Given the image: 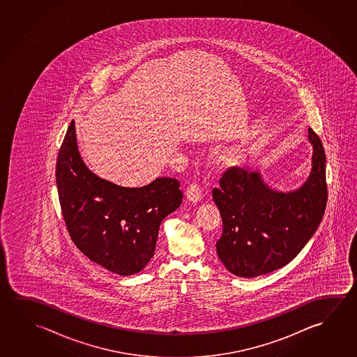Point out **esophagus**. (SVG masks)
Instances as JSON below:
<instances>
[{"label": "esophagus", "mask_w": 357, "mask_h": 357, "mask_svg": "<svg viewBox=\"0 0 357 357\" xmlns=\"http://www.w3.org/2000/svg\"><path fill=\"white\" fill-rule=\"evenodd\" d=\"M187 199L189 202H200L202 200V188L197 183H192L187 189Z\"/></svg>", "instance_id": "1"}]
</instances>
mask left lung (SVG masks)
Returning <instances> with one entry per match:
<instances>
[{"label": "left lung", "instance_id": "8db88e82", "mask_svg": "<svg viewBox=\"0 0 357 357\" xmlns=\"http://www.w3.org/2000/svg\"><path fill=\"white\" fill-rule=\"evenodd\" d=\"M311 170L301 187L278 192L257 172L231 167L224 172L213 199L222 219L218 257L240 278L280 269L303 250L319 228L328 202L326 155L319 135L309 128Z\"/></svg>", "mask_w": 357, "mask_h": 357}]
</instances>
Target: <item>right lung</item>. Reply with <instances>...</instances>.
<instances>
[{"label": "right lung", "mask_w": 357, "mask_h": 357, "mask_svg": "<svg viewBox=\"0 0 357 357\" xmlns=\"http://www.w3.org/2000/svg\"><path fill=\"white\" fill-rule=\"evenodd\" d=\"M56 183L66 227L77 248L123 276L146 268L155 252L160 222L183 200L174 178L126 188L96 176L78 152L75 121L59 148Z\"/></svg>", "instance_id": "add662e5"}]
</instances>
